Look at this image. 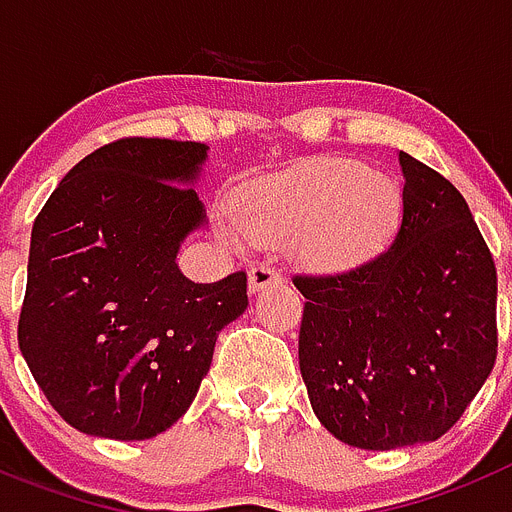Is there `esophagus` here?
<instances>
[{"label": "esophagus", "instance_id": "esophagus-1", "mask_svg": "<svg viewBox=\"0 0 512 512\" xmlns=\"http://www.w3.org/2000/svg\"><path fill=\"white\" fill-rule=\"evenodd\" d=\"M281 281V270L270 265V262H260L255 268H250V291H260V288L270 286V283Z\"/></svg>", "mask_w": 512, "mask_h": 512}]
</instances>
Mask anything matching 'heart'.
<instances>
[{"label": "heart", "mask_w": 512, "mask_h": 512, "mask_svg": "<svg viewBox=\"0 0 512 512\" xmlns=\"http://www.w3.org/2000/svg\"><path fill=\"white\" fill-rule=\"evenodd\" d=\"M397 208L391 177L353 159H314L244 190L239 213H219V231L231 244L296 237L311 268L340 270L384 242Z\"/></svg>", "instance_id": "1"}]
</instances>
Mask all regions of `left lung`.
Masks as SVG:
<instances>
[{"mask_svg": "<svg viewBox=\"0 0 512 512\" xmlns=\"http://www.w3.org/2000/svg\"><path fill=\"white\" fill-rule=\"evenodd\" d=\"M402 221L384 250L304 293L299 366L337 441L391 451L438 441L497 358V270L464 195L399 151Z\"/></svg>", "mask_w": 512, "mask_h": 512, "instance_id": "obj_1", "label": "left lung"}]
</instances>
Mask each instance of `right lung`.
<instances>
[{"mask_svg":"<svg viewBox=\"0 0 512 512\" xmlns=\"http://www.w3.org/2000/svg\"><path fill=\"white\" fill-rule=\"evenodd\" d=\"M206 144L118 139L74 164L30 234L17 342L71 428L144 441L180 420L216 337L247 309V273L193 283L177 250L206 211Z\"/></svg>","mask_w":512,"mask_h":512,"instance_id":"right-lung-1","label":"right lung"}]
</instances>
